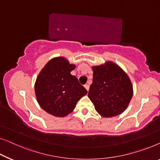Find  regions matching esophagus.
<instances>
[{
    "mask_svg": "<svg viewBox=\"0 0 160 160\" xmlns=\"http://www.w3.org/2000/svg\"><path fill=\"white\" fill-rule=\"evenodd\" d=\"M84 87H85V89H86V90H88H88H89V88H90L89 85H88V84H85V85H84Z\"/></svg>",
    "mask_w": 160,
    "mask_h": 160,
    "instance_id": "esophagus-1",
    "label": "esophagus"
}]
</instances>
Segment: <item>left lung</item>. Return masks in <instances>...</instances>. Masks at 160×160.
<instances>
[{"instance_id": "1", "label": "left lung", "mask_w": 160, "mask_h": 160, "mask_svg": "<svg viewBox=\"0 0 160 160\" xmlns=\"http://www.w3.org/2000/svg\"><path fill=\"white\" fill-rule=\"evenodd\" d=\"M92 68L93 80L88 97L95 110L104 117H113L123 113L133 95L129 78L112 62Z\"/></svg>"}]
</instances>
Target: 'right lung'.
Returning <instances> with one entry per match:
<instances>
[{
  "mask_svg": "<svg viewBox=\"0 0 160 160\" xmlns=\"http://www.w3.org/2000/svg\"><path fill=\"white\" fill-rule=\"evenodd\" d=\"M75 65L64 57H56L47 63L36 80L34 90L39 106L47 113L64 117L75 109L77 102L87 94L70 72Z\"/></svg>",
  "mask_w": 160,
  "mask_h": 160,
  "instance_id": "1",
  "label": "right lung"
}]
</instances>
